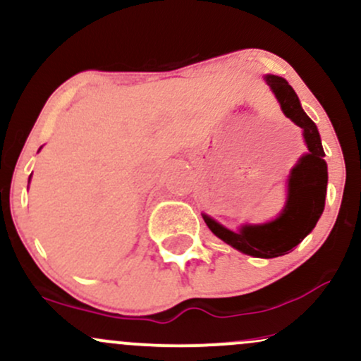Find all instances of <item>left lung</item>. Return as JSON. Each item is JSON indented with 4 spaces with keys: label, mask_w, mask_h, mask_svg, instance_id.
I'll use <instances>...</instances> for the list:
<instances>
[{
    "label": "left lung",
    "mask_w": 361,
    "mask_h": 361,
    "mask_svg": "<svg viewBox=\"0 0 361 361\" xmlns=\"http://www.w3.org/2000/svg\"><path fill=\"white\" fill-rule=\"evenodd\" d=\"M285 117L302 128L309 152L295 164L288 176V197L285 209L275 221L258 226H243L238 233L226 229L212 217L204 214L209 229L244 255L255 258H276L287 255L302 243V239L316 227L324 210L327 188V164L324 149L316 123L302 110L299 97L283 78L268 74L264 76Z\"/></svg>",
    "instance_id": "left-lung-1"
}]
</instances>
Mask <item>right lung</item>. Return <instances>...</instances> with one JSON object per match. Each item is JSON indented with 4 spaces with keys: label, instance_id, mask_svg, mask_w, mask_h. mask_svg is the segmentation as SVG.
Wrapping results in <instances>:
<instances>
[{
    "label": "right lung",
    "instance_id": "obj_1",
    "mask_svg": "<svg viewBox=\"0 0 361 361\" xmlns=\"http://www.w3.org/2000/svg\"><path fill=\"white\" fill-rule=\"evenodd\" d=\"M30 176H32V175H30Z\"/></svg>",
    "mask_w": 361,
    "mask_h": 361
}]
</instances>
